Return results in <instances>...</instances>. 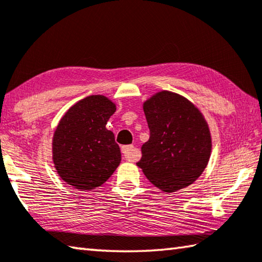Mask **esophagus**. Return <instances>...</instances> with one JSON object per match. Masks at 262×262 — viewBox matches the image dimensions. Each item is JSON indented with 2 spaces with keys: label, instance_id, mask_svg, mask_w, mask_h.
I'll return each mask as SVG.
<instances>
[{
  "label": "esophagus",
  "instance_id": "esophagus-1",
  "mask_svg": "<svg viewBox=\"0 0 262 262\" xmlns=\"http://www.w3.org/2000/svg\"><path fill=\"white\" fill-rule=\"evenodd\" d=\"M121 151L123 156L129 162H135L139 159V152L136 151V149L133 145H123L121 148Z\"/></svg>",
  "mask_w": 262,
  "mask_h": 262
}]
</instances>
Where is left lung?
Returning <instances> with one entry per match:
<instances>
[{"mask_svg":"<svg viewBox=\"0 0 262 262\" xmlns=\"http://www.w3.org/2000/svg\"><path fill=\"white\" fill-rule=\"evenodd\" d=\"M150 137L136 165L156 187L172 193L193 184L205 171L211 136L202 113L185 97L161 91L143 104Z\"/></svg>","mask_w":262,"mask_h":262,"instance_id":"left-lung-1","label":"left lung"}]
</instances>
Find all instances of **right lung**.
Instances as JSON below:
<instances>
[{"instance_id": "1", "label": "right lung", "mask_w": 262, "mask_h": 262, "mask_svg": "<svg viewBox=\"0 0 262 262\" xmlns=\"http://www.w3.org/2000/svg\"><path fill=\"white\" fill-rule=\"evenodd\" d=\"M115 104L95 95L73 105L53 136V163L61 179L73 187L90 190L99 187L121 162L114 134L106 123Z\"/></svg>"}]
</instances>
